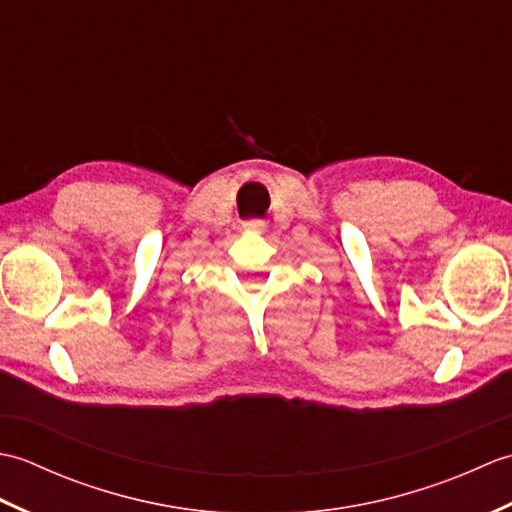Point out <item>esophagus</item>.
<instances>
[{"instance_id": "esophagus-1", "label": "esophagus", "mask_w": 512, "mask_h": 512, "mask_svg": "<svg viewBox=\"0 0 512 512\" xmlns=\"http://www.w3.org/2000/svg\"><path fill=\"white\" fill-rule=\"evenodd\" d=\"M264 226L266 224L262 220H250V222L244 224V228H246V231H250V233H262Z\"/></svg>"}]
</instances>
